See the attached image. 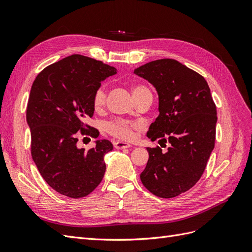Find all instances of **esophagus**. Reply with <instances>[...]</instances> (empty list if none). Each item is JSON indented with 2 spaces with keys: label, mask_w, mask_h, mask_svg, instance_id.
Returning a JSON list of instances; mask_svg holds the SVG:
<instances>
[{
  "label": "esophagus",
  "mask_w": 252,
  "mask_h": 252,
  "mask_svg": "<svg viewBox=\"0 0 252 252\" xmlns=\"http://www.w3.org/2000/svg\"><path fill=\"white\" fill-rule=\"evenodd\" d=\"M113 146H114V148H117V149H124V148H129L131 146V145L128 144V143H125V142H122V141H117L116 143L113 144Z\"/></svg>",
  "instance_id": "obj_1"
}]
</instances>
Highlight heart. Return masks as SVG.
Returning a JSON list of instances; mask_svg holds the SVG:
<instances>
[{
	"mask_svg": "<svg viewBox=\"0 0 252 252\" xmlns=\"http://www.w3.org/2000/svg\"><path fill=\"white\" fill-rule=\"evenodd\" d=\"M131 93L134 97V100L151 94L150 90L143 85V84H134L131 87ZM106 100H107V90L104 85L98 86L93 96V106L95 111H102L106 105ZM142 126L138 122H132L123 119L112 120L108 123H106L105 129L110 135L114 136L122 141H129L134 136V131L139 130Z\"/></svg>",
	"mask_w": 252,
	"mask_h": 252,
	"instance_id": "1",
	"label": "heart"
}]
</instances>
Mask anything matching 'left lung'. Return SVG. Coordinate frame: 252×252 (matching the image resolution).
I'll return each instance as SVG.
<instances>
[{"label":"left lung","mask_w":252,"mask_h":252,"mask_svg":"<svg viewBox=\"0 0 252 252\" xmlns=\"http://www.w3.org/2000/svg\"><path fill=\"white\" fill-rule=\"evenodd\" d=\"M134 73L158 94V117L149 127L151 141L169 142L165 154L147 148L149 158L141 181L151 193L170 199L192 188L215 148L217 107L200 73L172 59L140 66Z\"/></svg>","instance_id":"left-lung-1"}]
</instances>
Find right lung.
Wrapping results in <instances>:
<instances>
[{
    "label": "right lung",
    "instance_id": "add662e5",
    "mask_svg": "<svg viewBox=\"0 0 252 252\" xmlns=\"http://www.w3.org/2000/svg\"><path fill=\"white\" fill-rule=\"evenodd\" d=\"M114 67L72 55L37 74L30 90L26 119L32 134V157L42 178L57 192L72 199L91 193L104 178L107 140L91 149L78 148L79 135L96 139L97 129L85 123L94 116L93 96Z\"/></svg>",
    "mask_w": 252,
    "mask_h": 252
}]
</instances>
